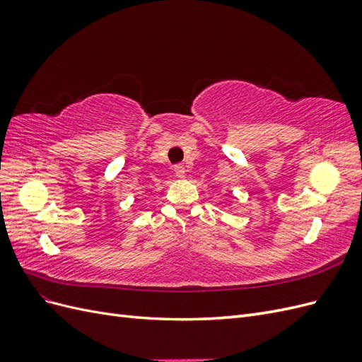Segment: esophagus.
I'll list each match as a JSON object with an SVG mask.
<instances>
[{
	"label": "esophagus",
	"instance_id": "esophagus-1",
	"mask_svg": "<svg viewBox=\"0 0 362 362\" xmlns=\"http://www.w3.org/2000/svg\"><path fill=\"white\" fill-rule=\"evenodd\" d=\"M173 172H175V175H177L178 178H184L185 177V168L182 166V164H175Z\"/></svg>",
	"mask_w": 362,
	"mask_h": 362
}]
</instances>
